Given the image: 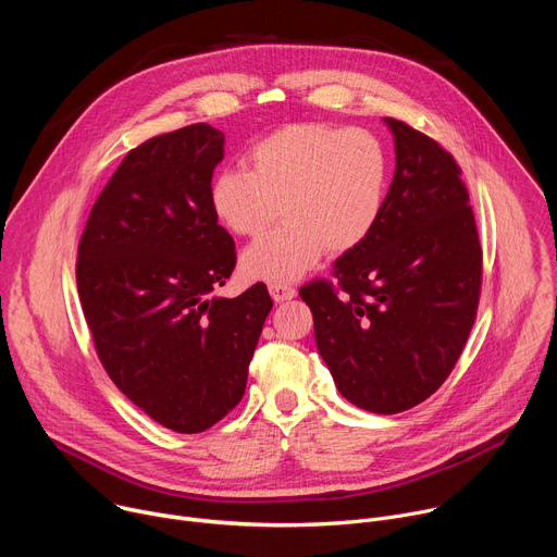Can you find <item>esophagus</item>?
<instances>
[{
	"instance_id": "obj_1",
	"label": "esophagus",
	"mask_w": 557,
	"mask_h": 557,
	"mask_svg": "<svg viewBox=\"0 0 557 557\" xmlns=\"http://www.w3.org/2000/svg\"><path fill=\"white\" fill-rule=\"evenodd\" d=\"M269 293L273 297L275 304H282V301H288L297 295V290L290 286V284H282V282H273L269 284Z\"/></svg>"
}]
</instances>
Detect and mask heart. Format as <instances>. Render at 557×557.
<instances>
[{
  "instance_id": "1",
  "label": "heart",
  "mask_w": 557,
  "mask_h": 557,
  "mask_svg": "<svg viewBox=\"0 0 557 557\" xmlns=\"http://www.w3.org/2000/svg\"><path fill=\"white\" fill-rule=\"evenodd\" d=\"M251 165L220 170L207 191L213 215L235 235L260 233L280 209L286 215L245 249L240 269L249 280H297L326 249H357L383 215L387 156L366 129L286 125L251 147Z\"/></svg>"
}]
</instances>
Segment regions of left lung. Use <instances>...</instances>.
<instances>
[{
  "mask_svg": "<svg viewBox=\"0 0 557 557\" xmlns=\"http://www.w3.org/2000/svg\"><path fill=\"white\" fill-rule=\"evenodd\" d=\"M383 123L396 156L383 215L333 264L342 293L320 280L299 295L342 396L396 414L456 366L479 308L483 251L451 153L401 121Z\"/></svg>",
  "mask_w": 557,
  "mask_h": 557,
  "instance_id": "1",
  "label": "left lung"
}]
</instances>
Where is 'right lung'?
Masks as SVG:
<instances>
[{"label":"right lung","mask_w":557,"mask_h":557,"mask_svg":"<svg viewBox=\"0 0 557 557\" xmlns=\"http://www.w3.org/2000/svg\"><path fill=\"white\" fill-rule=\"evenodd\" d=\"M224 134L196 123L132 149L78 243L76 286L97 355L147 417L181 434L240 404L273 299L262 282L218 297L233 237L209 207Z\"/></svg>","instance_id":"obj_1"}]
</instances>
